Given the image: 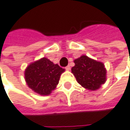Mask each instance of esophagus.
Returning a JSON list of instances; mask_svg holds the SVG:
<instances>
[{"label":"esophagus","instance_id":"34e87169","mask_svg":"<svg viewBox=\"0 0 130 130\" xmlns=\"http://www.w3.org/2000/svg\"><path fill=\"white\" fill-rule=\"evenodd\" d=\"M65 69L67 70H70V65L66 66V67H65Z\"/></svg>","mask_w":130,"mask_h":130}]
</instances>
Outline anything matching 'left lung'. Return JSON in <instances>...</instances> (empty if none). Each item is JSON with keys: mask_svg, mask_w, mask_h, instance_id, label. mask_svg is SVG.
Returning a JSON list of instances; mask_svg holds the SVG:
<instances>
[{"mask_svg": "<svg viewBox=\"0 0 130 130\" xmlns=\"http://www.w3.org/2000/svg\"><path fill=\"white\" fill-rule=\"evenodd\" d=\"M72 73L78 83L90 91L99 89L106 82V70L104 63L82 55L74 60Z\"/></svg>", "mask_w": 130, "mask_h": 130, "instance_id": "1", "label": "left lung"}]
</instances>
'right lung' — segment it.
<instances>
[{
	"instance_id": "obj_1",
	"label": "right lung",
	"mask_w": 130,
	"mask_h": 130,
	"mask_svg": "<svg viewBox=\"0 0 130 130\" xmlns=\"http://www.w3.org/2000/svg\"><path fill=\"white\" fill-rule=\"evenodd\" d=\"M65 69L46 57L31 63L25 70V80L32 91L47 96L56 88Z\"/></svg>"
}]
</instances>
